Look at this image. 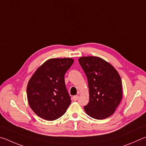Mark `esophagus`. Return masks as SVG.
<instances>
[{"mask_svg": "<svg viewBox=\"0 0 146 146\" xmlns=\"http://www.w3.org/2000/svg\"><path fill=\"white\" fill-rule=\"evenodd\" d=\"M78 98H79V96H74L73 98H72L74 101H77L78 99Z\"/></svg>", "mask_w": 146, "mask_h": 146, "instance_id": "obj_1", "label": "esophagus"}]
</instances>
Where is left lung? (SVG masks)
<instances>
[{
    "label": "left lung",
    "instance_id": "left-lung-1",
    "mask_svg": "<svg viewBox=\"0 0 146 146\" xmlns=\"http://www.w3.org/2000/svg\"><path fill=\"white\" fill-rule=\"evenodd\" d=\"M79 63L87 77L89 102L84 107L87 115L104 119L114 113L122 98L121 76L110 63L96 56H84Z\"/></svg>",
    "mask_w": 146,
    "mask_h": 146
}]
</instances>
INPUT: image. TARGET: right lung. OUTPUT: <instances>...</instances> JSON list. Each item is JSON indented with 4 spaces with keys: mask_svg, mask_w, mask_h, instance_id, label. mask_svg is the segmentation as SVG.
I'll return each mask as SVG.
<instances>
[{
    "mask_svg": "<svg viewBox=\"0 0 146 146\" xmlns=\"http://www.w3.org/2000/svg\"><path fill=\"white\" fill-rule=\"evenodd\" d=\"M73 63L70 58L49 59L30 78L27 86L28 103L41 118L47 121L60 118L70 104L64 76Z\"/></svg>",
    "mask_w": 146,
    "mask_h": 146,
    "instance_id": "obj_1",
    "label": "right lung"
}]
</instances>
